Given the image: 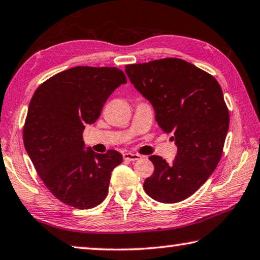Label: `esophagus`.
<instances>
[{"label": "esophagus", "instance_id": "1", "mask_svg": "<svg viewBox=\"0 0 260 260\" xmlns=\"http://www.w3.org/2000/svg\"><path fill=\"white\" fill-rule=\"evenodd\" d=\"M123 159L127 160V161H136L140 159V155L137 154V153H131V152H126L123 154Z\"/></svg>", "mask_w": 260, "mask_h": 260}]
</instances>
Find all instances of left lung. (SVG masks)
Wrapping results in <instances>:
<instances>
[{
	"label": "left lung",
	"instance_id": "8db88e82",
	"mask_svg": "<svg viewBox=\"0 0 260 260\" xmlns=\"http://www.w3.org/2000/svg\"><path fill=\"white\" fill-rule=\"evenodd\" d=\"M125 74L177 146L172 164L150 156L154 173L144 182V190L160 203L184 201L207 181L222 154L229 129L222 90L213 76L180 58L130 64Z\"/></svg>",
	"mask_w": 260,
	"mask_h": 260
}]
</instances>
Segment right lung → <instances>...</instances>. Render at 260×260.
<instances>
[{"label":"right lung","instance_id":"1","mask_svg":"<svg viewBox=\"0 0 260 260\" xmlns=\"http://www.w3.org/2000/svg\"><path fill=\"white\" fill-rule=\"evenodd\" d=\"M125 83L116 68L76 67L34 92L24 126L25 150L45 185L67 205L92 208L108 193L112 172L123 156L114 150L98 154L86 148L83 133Z\"/></svg>","mask_w":260,"mask_h":260}]
</instances>
